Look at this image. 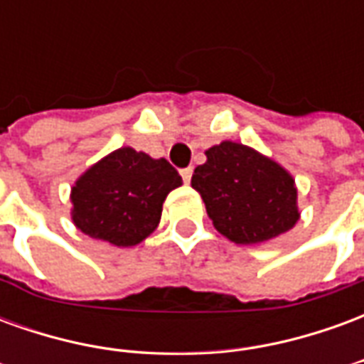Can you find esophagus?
I'll list each match as a JSON object with an SVG mask.
<instances>
[{"label": "esophagus", "instance_id": "1", "mask_svg": "<svg viewBox=\"0 0 364 364\" xmlns=\"http://www.w3.org/2000/svg\"><path fill=\"white\" fill-rule=\"evenodd\" d=\"M191 175H193V167H183V169H181L183 181L189 183V181H191Z\"/></svg>", "mask_w": 364, "mask_h": 364}]
</instances>
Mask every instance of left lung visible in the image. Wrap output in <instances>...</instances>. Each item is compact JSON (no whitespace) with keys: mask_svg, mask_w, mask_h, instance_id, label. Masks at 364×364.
I'll return each mask as SVG.
<instances>
[{"mask_svg":"<svg viewBox=\"0 0 364 364\" xmlns=\"http://www.w3.org/2000/svg\"><path fill=\"white\" fill-rule=\"evenodd\" d=\"M205 200L208 218L236 244H259L298 220L296 187L273 159L244 144L222 142L206 150V164L191 179Z\"/></svg>","mask_w":364,"mask_h":364,"instance_id":"obj_1","label":"left lung"}]
</instances>
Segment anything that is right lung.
<instances>
[{
	"instance_id": "1",
	"label": "right lung",
	"mask_w": 364,
	"mask_h": 364,
	"mask_svg": "<svg viewBox=\"0 0 364 364\" xmlns=\"http://www.w3.org/2000/svg\"><path fill=\"white\" fill-rule=\"evenodd\" d=\"M181 185L167 159L120 148L90 167L72 189V218L83 234L119 247L142 242L158 226L167 193Z\"/></svg>"
}]
</instances>
